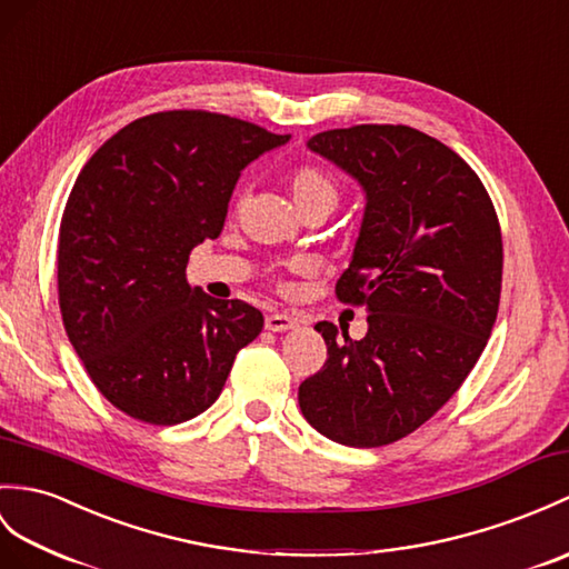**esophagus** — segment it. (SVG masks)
<instances>
[{"label": "esophagus", "mask_w": 569, "mask_h": 569, "mask_svg": "<svg viewBox=\"0 0 569 569\" xmlns=\"http://www.w3.org/2000/svg\"><path fill=\"white\" fill-rule=\"evenodd\" d=\"M267 329L269 332H288V329H296L298 327V320L296 317H290L286 312H273L267 317Z\"/></svg>", "instance_id": "1"}]
</instances>
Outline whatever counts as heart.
<instances>
[{
	"label": "heart",
	"instance_id": "obj_1",
	"mask_svg": "<svg viewBox=\"0 0 569 569\" xmlns=\"http://www.w3.org/2000/svg\"><path fill=\"white\" fill-rule=\"evenodd\" d=\"M288 189H290V196H293V201H296L300 213L310 206L335 208L337 198H339L337 183L317 167H298L288 179Z\"/></svg>",
	"mask_w": 569,
	"mask_h": 569
}]
</instances>
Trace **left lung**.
Listing matches in <instances>:
<instances>
[{
    "instance_id": "obj_1",
    "label": "left lung",
    "mask_w": 569,
    "mask_h": 569,
    "mask_svg": "<svg viewBox=\"0 0 569 569\" xmlns=\"http://www.w3.org/2000/svg\"><path fill=\"white\" fill-rule=\"evenodd\" d=\"M366 196L337 298L368 332L317 322L325 366L300 382V412L327 439L376 448L402 439L453 398L492 335L501 232L478 174L409 126H353L308 140Z\"/></svg>"
}]
</instances>
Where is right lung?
Here are the masks:
<instances>
[{
  "label": "right lung",
  "mask_w": 569,
  "mask_h": 569,
  "mask_svg": "<svg viewBox=\"0 0 569 569\" xmlns=\"http://www.w3.org/2000/svg\"><path fill=\"white\" fill-rule=\"evenodd\" d=\"M290 136L208 111H162L118 130L79 171L58 240L64 332L113 407L181 425L218 400L257 308L187 283L216 240L242 169Z\"/></svg>",
  "instance_id": "add662e5"
}]
</instances>
